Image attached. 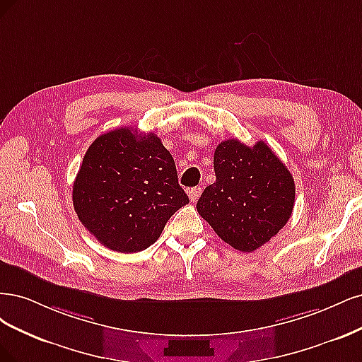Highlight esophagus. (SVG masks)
<instances>
[{
    "instance_id": "1",
    "label": "esophagus",
    "mask_w": 362,
    "mask_h": 362,
    "mask_svg": "<svg viewBox=\"0 0 362 362\" xmlns=\"http://www.w3.org/2000/svg\"><path fill=\"white\" fill-rule=\"evenodd\" d=\"M202 188H191V189H188V197H189V200L192 202V203H195L198 198H200V195H202Z\"/></svg>"
}]
</instances>
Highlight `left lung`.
Masks as SVG:
<instances>
[{
    "instance_id": "1",
    "label": "left lung",
    "mask_w": 362,
    "mask_h": 362,
    "mask_svg": "<svg viewBox=\"0 0 362 362\" xmlns=\"http://www.w3.org/2000/svg\"><path fill=\"white\" fill-rule=\"evenodd\" d=\"M214 168L216 182L198 198V214L235 250L260 248L293 212V176L264 141L250 147L235 138L218 144Z\"/></svg>"
}]
</instances>
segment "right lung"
Returning <instances> with one entry per match:
<instances>
[{
  "label": "right lung",
  "instance_id": "obj_1",
  "mask_svg": "<svg viewBox=\"0 0 362 362\" xmlns=\"http://www.w3.org/2000/svg\"><path fill=\"white\" fill-rule=\"evenodd\" d=\"M83 226L102 245L138 252L155 243L167 221L189 203L170 151L155 134L119 127L91 143L74 183Z\"/></svg>",
  "mask_w": 362,
  "mask_h": 362
}]
</instances>
